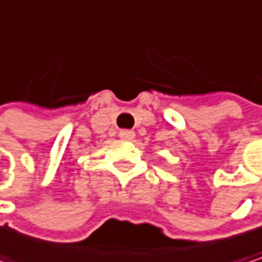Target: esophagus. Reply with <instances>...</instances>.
I'll return each instance as SVG.
<instances>
[{"mask_svg":"<svg viewBox=\"0 0 262 262\" xmlns=\"http://www.w3.org/2000/svg\"><path fill=\"white\" fill-rule=\"evenodd\" d=\"M119 137L122 138V140H134L135 138V132H134V130H121V132H119Z\"/></svg>","mask_w":262,"mask_h":262,"instance_id":"esophagus-1","label":"esophagus"}]
</instances>
